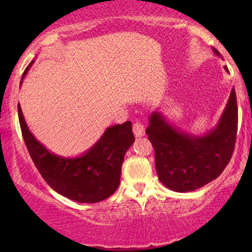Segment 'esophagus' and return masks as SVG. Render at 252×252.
Returning <instances> with one entry per match:
<instances>
[{
	"label": "esophagus",
	"mask_w": 252,
	"mask_h": 252,
	"mask_svg": "<svg viewBox=\"0 0 252 252\" xmlns=\"http://www.w3.org/2000/svg\"><path fill=\"white\" fill-rule=\"evenodd\" d=\"M133 132L135 134L136 137H140V136H143L144 133H146V128H144L143 124H141L139 122H136L135 124L133 125Z\"/></svg>",
	"instance_id": "esophagus-1"
}]
</instances>
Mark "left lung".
I'll return each mask as SVG.
<instances>
[{
	"label": "left lung",
	"instance_id": "8db88e82",
	"mask_svg": "<svg viewBox=\"0 0 252 252\" xmlns=\"http://www.w3.org/2000/svg\"><path fill=\"white\" fill-rule=\"evenodd\" d=\"M213 53L220 56L212 47ZM228 72V68L225 66ZM155 150L158 178L174 191H192L222 173L232 157L237 133V102L234 88L215 128L203 136L181 132L160 112H153L146 130Z\"/></svg>",
	"mask_w": 252,
	"mask_h": 252
}]
</instances>
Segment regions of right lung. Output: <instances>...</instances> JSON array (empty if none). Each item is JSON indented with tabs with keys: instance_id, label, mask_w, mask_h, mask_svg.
Wrapping results in <instances>:
<instances>
[{
	"instance_id": "obj_1",
	"label": "right lung",
	"mask_w": 252,
	"mask_h": 252,
	"mask_svg": "<svg viewBox=\"0 0 252 252\" xmlns=\"http://www.w3.org/2000/svg\"><path fill=\"white\" fill-rule=\"evenodd\" d=\"M32 64L33 61L24 71L22 81ZM18 117L30 156L44 181L55 191L79 203H97L117 190L124 157L135 140L132 123L108 127L101 139L82 156L65 158L50 153L33 136L19 104Z\"/></svg>"
}]
</instances>
